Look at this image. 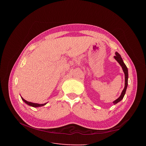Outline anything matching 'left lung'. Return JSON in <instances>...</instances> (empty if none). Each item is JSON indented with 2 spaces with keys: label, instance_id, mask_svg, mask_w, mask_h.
<instances>
[{
  "label": "left lung",
  "instance_id": "1",
  "mask_svg": "<svg viewBox=\"0 0 146 146\" xmlns=\"http://www.w3.org/2000/svg\"><path fill=\"white\" fill-rule=\"evenodd\" d=\"M116 56H114V58L115 60L117 61L119 63V64L121 66V67L122 68V70L123 72H124L125 74V86L124 88H123V91H122V93L121 94V96H119V98L118 99H117L116 100H114L113 102V104L115 105L116 104H117L119 102H120L121 100H122V99L123 98V96H124L125 94V92H126V90H127V85H128V78H129V74H128V69L127 68L126 65L125 64V63H123V61L121 58V55H119V53L116 52L115 53Z\"/></svg>",
  "mask_w": 146,
  "mask_h": 146
}]
</instances>
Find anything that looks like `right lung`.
<instances>
[{"mask_svg": "<svg viewBox=\"0 0 146 146\" xmlns=\"http://www.w3.org/2000/svg\"><path fill=\"white\" fill-rule=\"evenodd\" d=\"M21 99L23 100L25 104H27V105L31 106V107H42V106L45 105L47 103L45 104H36V103H32V102H28L27 100H25L24 99H23V98L21 97Z\"/></svg>", "mask_w": 146, "mask_h": 146, "instance_id": "add662e5", "label": "right lung"}]
</instances>
